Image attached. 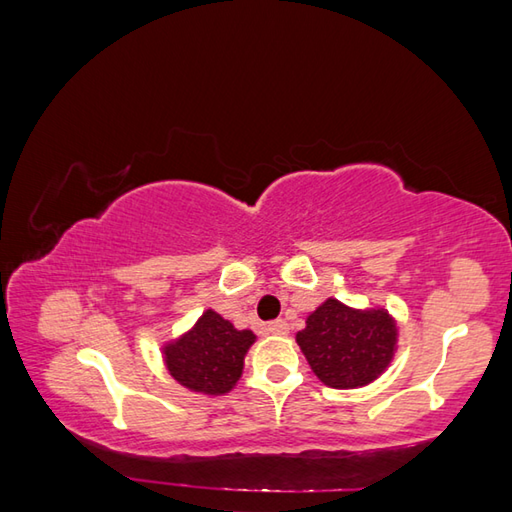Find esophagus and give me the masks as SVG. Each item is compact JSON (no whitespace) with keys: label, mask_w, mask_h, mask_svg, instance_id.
Segmentation results:
<instances>
[{"label":"esophagus","mask_w":512,"mask_h":512,"mask_svg":"<svg viewBox=\"0 0 512 512\" xmlns=\"http://www.w3.org/2000/svg\"><path fill=\"white\" fill-rule=\"evenodd\" d=\"M288 324L284 322V319H277V322H270L268 324V333H273V335H288Z\"/></svg>","instance_id":"1"}]
</instances>
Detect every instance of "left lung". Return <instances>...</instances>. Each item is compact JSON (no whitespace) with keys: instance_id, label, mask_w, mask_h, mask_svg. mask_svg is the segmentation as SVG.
<instances>
[{"instance_id":"8db88e82","label":"left lung","mask_w":512,"mask_h":512,"mask_svg":"<svg viewBox=\"0 0 512 512\" xmlns=\"http://www.w3.org/2000/svg\"><path fill=\"white\" fill-rule=\"evenodd\" d=\"M399 326L386 308H353L328 297L295 335L313 373L330 388L373 384L393 362Z\"/></svg>"}]
</instances>
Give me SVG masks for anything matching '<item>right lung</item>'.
<instances>
[{
	"label": "right lung",
	"mask_w": 512,
	"mask_h": 512,
	"mask_svg": "<svg viewBox=\"0 0 512 512\" xmlns=\"http://www.w3.org/2000/svg\"><path fill=\"white\" fill-rule=\"evenodd\" d=\"M255 339L253 330H237L228 319L208 308L193 328L164 344L162 357L179 386L217 397L237 386L244 373L246 353Z\"/></svg>",
	"instance_id": "add662e5"
}]
</instances>
